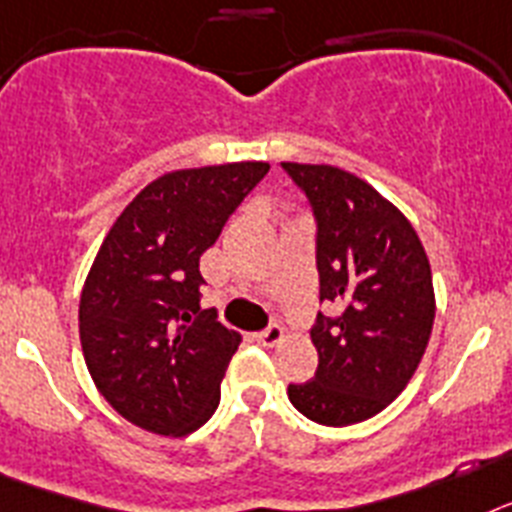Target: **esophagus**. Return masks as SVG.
I'll list each match as a JSON object with an SVG mask.
<instances>
[{
  "mask_svg": "<svg viewBox=\"0 0 512 512\" xmlns=\"http://www.w3.org/2000/svg\"><path fill=\"white\" fill-rule=\"evenodd\" d=\"M252 340H255L257 345H262V348H273V345H278V342L283 340V327L281 324H270V327H265L262 332H255Z\"/></svg>",
  "mask_w": 512,
  "mask_h": 512,
  "instance_id": "obj_1",
  "label": "esophagus"
}]
</instances>
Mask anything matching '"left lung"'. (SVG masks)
<instances>
[{
	"label": "left lung",
	"mask_w": 512,
	"mask_h": 512,
	"mask_svg": "<svg viewBox=\"0 0 512 512\" xmlns=\"http://www.w3.org/2000/svg\"><path fill=\"white\" fill-rule=\"evenodd\" d=\"M317 221L319 301L314 379L288 384L309 420L342 428L379 415L402 394L428 348L435 319L430 262L417 231L384 195L330 164L281 162Z\"/></svg>",
	"instance_id": "8db88e82"
}]
</instances>
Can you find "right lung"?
Masks as SVG:
<instances>
[{
    "instance_id": "add662e5",
    "label": "right lung",
    "mask_w": 512,
    "mask_h": 512,
    "mask_svg": "<svg viewBox=\"0 0 512 512\" xmlns=\"http://www.w3.org/2000/svg\"><path fill=\"white\" fill-rule=\"evenodd\" d=\"M268 162L177 170L149 182L102 242L79 301L87 371L118 415L188 435L216 412L242 337L201 311L203 252Z\"/></svg>"
}]
</instances>
